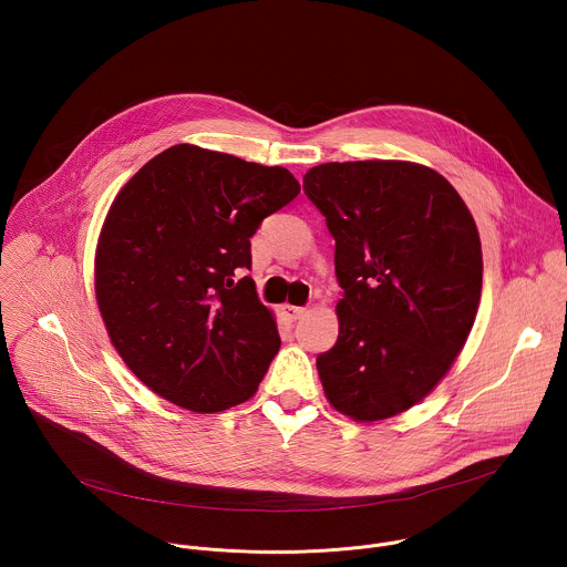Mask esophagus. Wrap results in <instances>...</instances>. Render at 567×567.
Wrapping results in <instances>:
<instances>
[{"mask_svg": "<svg viewBox=\"0 0 567 567\" xmlns=\"http://www.w3.org/2000/svg\"><path fill=\"white\" fill-rule=\"evenodd\" d=\"M305 307H296V305H282V316L289 320V322H293V320H298V318H302L305 316Z\"/></svg>", "mask_w": 567, "mask_h": 567, "instance_id": "34e87169", "label": "esophagus"}]
</instances>
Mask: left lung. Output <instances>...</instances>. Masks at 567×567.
<instances>
[{
	"label": "left lung",
	"mask_w": 567,
	"mask_h": 567,
	"mask_svg": "<svg viewBox=\"0 0 567 567\" xmlns=\"http://www.w3.org/2000/svg\"><path fill=\"white\" fill-rule=\"evenodd\" d=\"M305 195L337 239L339 339L316 359L332 406L377 422L422 401L464 348L482 249L457 190L411 161L311 168Z\"/></svg>",
	"instance_id": "1"
}]
</instances>
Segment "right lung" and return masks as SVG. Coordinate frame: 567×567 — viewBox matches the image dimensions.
<instances>
[{"label":"right lung","instance_id":"1","mask_svg":"<svg viewBox=\"0 0 567 567\" xmlns=\"http://www.w3.org/2000/svg\"><path fill=\"white\" fill-rule=\"evenodd\" d=\"M300 193L280 166L179 143L121 188L96 247L112 346L158 396L219 413L256 394L280 337L256 291L251 237Z\"/></svg>","mask_w":567,"mask_h":567}]
</instances>
